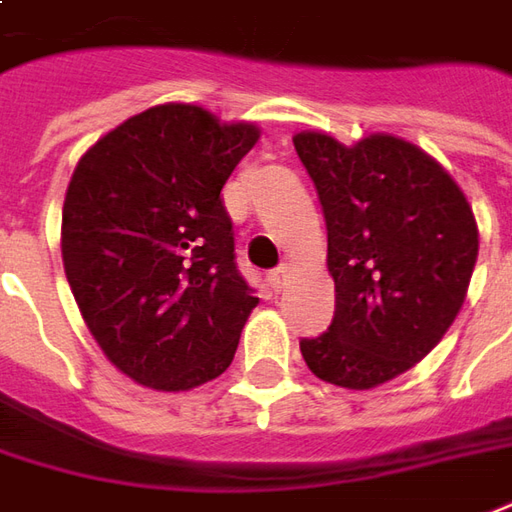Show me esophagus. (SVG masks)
Segmentation results:
<instances>
[{
  "label": "esophagus",
  "instance_id": "esophagus-1",
  "mask_svg": "<svg viewBox=\"0 0 512 512\" xmlns=\"http://www.w3.org/2000/svg\"><path fill=\"white\" fill-rule=\"evenodd\" d=\"M292 276V267L290 264H284V267H278V270H273L270 276H267V281H270V287H273V292H281L284 287H287V281H290Z\"/></svg>",
  "mask_w": 512,
  "mask_h": 512
}]
</instances>
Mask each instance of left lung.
<instances>
[{
	"mask_svg": "<svg viewBox=\"0 0 512 512\" xmlns=\"http://www.w3.org/2000/svg\"><path fill=\"white\" fill-rule=\"evenodd\" d=\"M329 231L334 320L301 340L323 382L370 390L410 370L449 331L477 264L479 231L463 189L418 144L370 133L292 136Z\"/></svg>",
	"mask_w": 512,
	"mask_h": 512,
	"instance_id": "left-lung-1",
	"label": "left lung"
}]
</instances>
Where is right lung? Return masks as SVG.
Returning <instances> with one entry per match:
<instances>
[{
	"instance_id": "1",
	"label": "right lung",
	"mask_w": 512,
	"mask_h": 512,
	"mask_svg": "<svg viewBox=\"0 0 512 512\" xmlns=\"http://www.w3.org/2000/svg\"><path fill=\"white\" fill-rule=\"evenodd\" d=\"M259 136L253 122L164 102L80 155L63 270L91 337L133 382L181 393L231 365L259 298L236 273L220 192Z\"/></svg>"
}]
</instances>
